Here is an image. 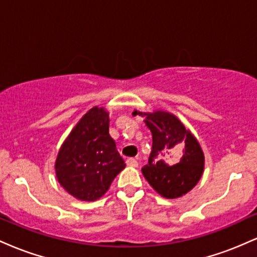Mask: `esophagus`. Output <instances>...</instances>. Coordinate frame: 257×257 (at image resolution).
I'll list each match as a JSON object with an SVG mask.
<instances>
[{
    "mask_svg": "<svg viewBox=\"0 0 257 257\" xmlns=\"http://www.w3.org/2000/svg\"><path fill=\"white\" fill-rule=\"evenodd\" d=\"M126 164L129 167H138V161L135 158H128L126 159Z\"/></svg>",
    "mask_w": 257,
    "mask_h": 257,
    "instance_id": "obj_1",
    "label": "esophagus"
}]
</instances>
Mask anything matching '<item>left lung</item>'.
<instances>
[{
    "label": "left lung",
    "instance_id": "obj_1",
    "mask_svg": "<svg viewBox=\"0 0 257 257\" xmlns=\"http://www.w3.org/2000/svg\"><path fill=\"white\" fill-rule=\"evenodd\" d=\"M137 113L146 117L144 122L152 133L149 163L141 169L145 179L166 198L187 193L204 169V155L198 141L174 114L163 111Z\"/></svg>",
    "mask_w": 257,
    "mask_h": 257
}]
</instances>
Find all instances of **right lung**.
<instances>
[{
  "label": "right lung",
  "instance_id": "add662e5",
  "mask_svg": "<svg viewBox=\"0 0 257 257\" xmlns=\"http://www.w3.org/2000/svg\"><path fill=\"white\" fill-rule=\"evenodd\" d=\"M108 113L93 107L70 133L55 162L58 181L71 196L93 202L110 187L125 163L108 134Z\"/></svg>",
  "mask_w": 257,
  "mask_h": 257
}]
</instances>
